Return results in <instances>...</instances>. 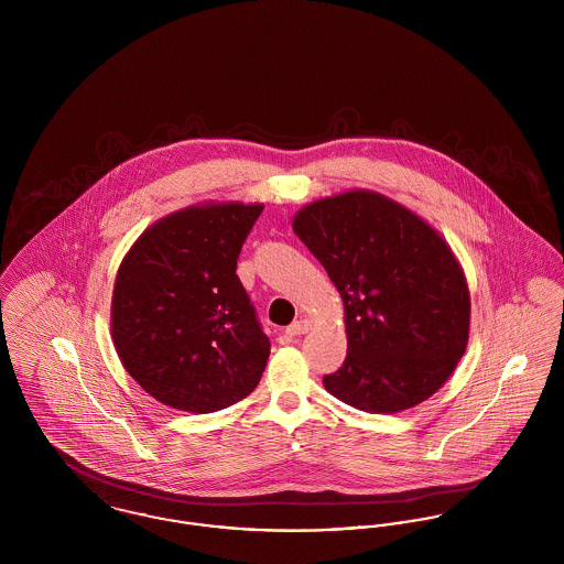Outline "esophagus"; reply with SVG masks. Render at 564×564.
Instances as JSON below:
<instances>
[{
  "label": "esophagus",
  "instance_id": "esophagus-1",
  "mask_svg": "<svg viewBox=\"0 0 564 564\" xmlns=\"http://www.w3.org/2000/svg\"><path fill=\"white\" fill-rule=\"evenodd\" d=\"M311 329V322H306V319H300V322H294L288 329H285V334L288 336H302V334H306Z\"/></svg>",
  "mask_w": 564,
  "mask_h": 564
}]
</instances>
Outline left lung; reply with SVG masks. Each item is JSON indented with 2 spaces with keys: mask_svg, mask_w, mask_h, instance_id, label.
Returning <instances> with one entry per match:
<instances>
[{
  "mask_svg": "<svg viewBox=\"0 0 564 564\" xmlns=\"http://www.w3.org/2000/svg\"><path fill=\"white\" fill-rule=\"evenodd\" d=\"M294 232L345 302L347 359L323 376L325 389L372 414L425 402L469 336V292L451 247L421 217L366 189L304 207Z\"/></svg>",
  "mask_w": 564,
  "mask_h": 564,
  "instance_id": "8db88e82",
  "label": "left lung"
}]
</instances>
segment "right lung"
Returning a JSON list of instances; mask_svg holds the SVG:
<instances>
[{
  "label": "right lung",
  "mask_w": 564,
  "mask_h": 564,
  "mask_svg": "<svg viewBox=\"0 0 564 564\" xmlns=\"http://www.w3.org/2000/svg\"><path fill=\"white\" fill-rule=\"evenodd\" d=\"M262 205H207L169 215L122 260L111 336L145 393L186 412L247 398L270 355L269 336L237 276Z\"/></svg>",
  "instance_id": "add662e5"
}]
</instances>
